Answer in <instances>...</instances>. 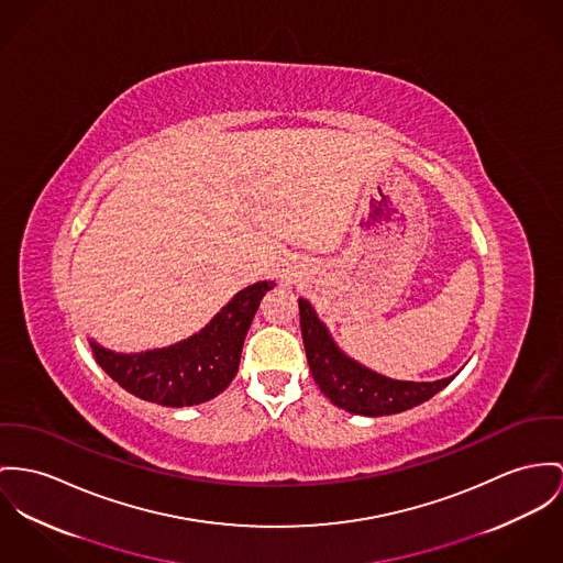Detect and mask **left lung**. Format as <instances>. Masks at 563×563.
I'll return each mask as SVG.
<instances>
[{
  "label": "left lung",
  "instance_id": "1",
  "mask_svg": "<svg viewBox=\"0 0 563 563\" xmlns=\"http://www.w3.org/2000/svg\"><path fill=\"white\" fill-rule=\"evenodd\" d=\"M300 328H302L306 360L314 384L341 409L368 418L391 416L407 411L433 398L456 375L437 382H400L371 371L368 366L349 357L332 339L325 323L317 317L308 300L300 298Z\"/></svg>",
  "mask_w": 563,
  "mask_h": 563
}]
</instances>
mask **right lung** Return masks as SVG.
Returning a JSON list of instances; mask_svg holds the SVG:
<instances>
[{
    "label": "right lung",
    "mask_w": 563,
    "mask_h": 563,
    "mask_svg": "<svg viewBox=\"0 0 563 563\" xmlns=\"http://www.w3.org/2000/svg\"><path fill=\"white\" fill-rule=\"evenodd\" d=\"M274 280H260L224 303L197 334L175 345L120 353L89 341L93 360L122 388L163 407H190L212 400L240 366L246 332Z\"/></svg>",
    "instance_id": "obj_1"
}]
</instances>
